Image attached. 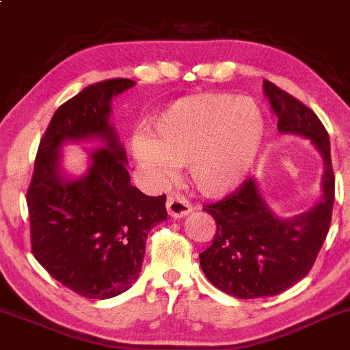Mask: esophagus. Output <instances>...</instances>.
Returning <instances> with one entry per match:
<instances>
[{"label": "esophagus", "instance_id": "esophagus-1", "mask_svg": "<svg viewBox=\"0 0 350 350\" xmlns=\"http://www.w3.org/2000/svg\"><path fill=\"white\" fill-rule=\"evenodd\" d=\"M167 211L174 219H182L192 212V205L180 193H170L167 199Z\"/></svg>", "mask_w": 350, "mask_h": 350}]
</instances>
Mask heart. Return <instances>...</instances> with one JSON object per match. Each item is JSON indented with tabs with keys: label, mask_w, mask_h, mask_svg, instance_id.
Wrapping results in <instances>:
<instances>
[{
	"label": "heart",
	"mask_w": 350,
	"mask_h": 350,
	"mask_svg": "<svg viewBox=\"0 0 350 350\" xmlns=\"http://www.w3.org/2000/svg\"><path fill=\"white\" fill-rule=\"evenodd\" d=\"M265 139V120L251 99L229 94L180 97L133 139L136 160L160 182L187 167L202 196L224 197L246 180Z\"/></svg>",
	"instance_id": "1"
}]
</instances>
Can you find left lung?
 <instances>
[{
  "label": "left lung",
  "mask_w": 350,
  "mask_h": 350,
  "mask_svg": "<svg viewBox=\"0 0 350 350\" xmlns=\"http://www.w3.org/2000/svg\"><path fill=\"white\" fill-rule=\"evenodd\" d=\"M262 92L278 131L310 139L322 157V197L310 211L282 217L250 178L204 208L215 219L217 230L212 246L200 253L202 271L219 290L244 300L275 297L308 275L329 232L336 193L329 133L317 114L273 82L262 81Z\"/></svg>",
  "instance_id": "1"
}]
</instances>
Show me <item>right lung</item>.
Listing matches in <instances>:
<instances>
[{
  "mask_svg": "<svg viewBox=\"0 0 350 350\" xmlns=\"http://www.w3.org/2000/svg\"><path fill=\"white\" fill-rule=\"evenodd\" d=\"M129 79L97 82L55 111L43 135L27 193L31 250L52 278L94 300L113 298L138 280L150 230L167 219V196L131 185L128 157L111 124V103L133 88ZM100 141L88 170L68 176L67 142Z\"/></svg>",
  "mask_w": 350,
  "mask_h": 350,
  "instance_id": "add662e5",
  "label": "right lung"
}]
</instances>
